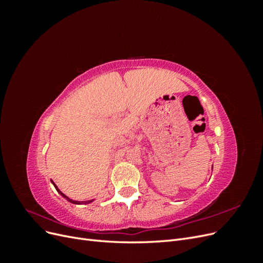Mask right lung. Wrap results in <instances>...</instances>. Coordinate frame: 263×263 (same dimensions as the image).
<instances>
[{"mask_svg": "<svg viewBox=\"0 0 263 263\" xmlns=\"http://www.w3.org/2000/svg\"><path fill=\"white\" fill-rule=\"evenodd\" d=\"M51 183H52V184H53V186H54V189L55 190H57V192L62 196V197H65L66 198V200L68 201V202H70V203H72V204H90V203H92V202H94V200H95V198H94V200H90V201H74V200H71V198H69L66 194H63L62 192H61V191L58 189V186L57 185H55L54 184V183L51 181Z\"/></svg>", "mask_w": 263, "mask_h": 263, "instance_id": "add662e5", "label": "right lung"}]
</instances>
